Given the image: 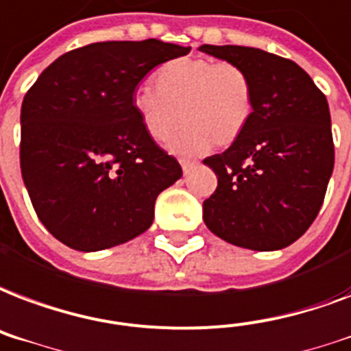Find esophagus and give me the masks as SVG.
<instances>
[{"label": "esophagus", "mask_w": 351, "mask_h": 351, "mask_svg": "<svg viewBox=\"0 0 351 351\" xmlns=\"http://www.w3.org/2000/svg\"><path fill=\"white\" fill-rule=\"evenodd\" d=\"M182 171H184V175H189L191 171L197 167V162H189V160H180Z\"/></svg>", "instance_id": "34e87169"}]
</instances>
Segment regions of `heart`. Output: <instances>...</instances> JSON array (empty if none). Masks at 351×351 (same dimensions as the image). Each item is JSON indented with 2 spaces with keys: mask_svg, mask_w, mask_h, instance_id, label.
Masks as SVG:
<instances>
[{
  "mask_svg": "<svg viewBox=\"0 0 351 351\" xmlns=\"http://www.w3.org/2000/svg\"><path fill=\"white\" fill-rule=\"evenodd\" d=\"M152 84L132 95V108L154 141L169 138L178 154H204L215 143L228 147L247 130L256 110L252 77L243 66L213 58H176L152 75Z\"/></svg>",
  "mask_w": 351,
  "mask_h": 351,
  "instance_id": "b5f03b06",
  "label": "heart"
}]
</instances>
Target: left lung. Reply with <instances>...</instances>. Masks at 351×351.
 Listing matches in <instances>:
<instances>
[{"instance_id":"obj_1","label":"left lung","mask_w":351,"mask_h":351,"mask_svg":"<svg viewBox=\"0 0 351 351\" xmlns=\"http://www.w3.org/2000/svg\"><path fill=\"white\" fill-rule=\"evenodd\" d=\"M252 77L256 110L239 140L204 164L217 189L202 204L206 226L237 247L280 250L306 234L335 164L330 106L293 60L245 45H200Z\"/></svg>"}]
</instances>
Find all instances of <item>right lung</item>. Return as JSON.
Masks as SVG:
<instances>
[{
	"instance_id": "1",
	"label": "right lung",
	"mask_w": 351,
	"mask_h": 351,
	"mask_svg": "<svg viewBox=\"0 0 351 351\" xmlns=\"http://www.w3.org/2000/svg\"><path fill=\"white\" fill-rule=\"evenodd\" d=\"M191 47L156 38L95 42L40 73L21 103L20 167L36 215L80 252L143 234L182 167L145 132L132 95L152 68Z\"/></svg>"
}]
</instances>
